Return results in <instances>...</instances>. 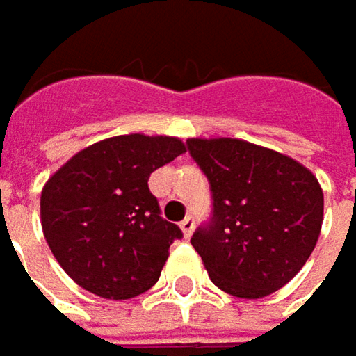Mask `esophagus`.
<instances>
[{"label": "esophagus", "instance_id": "1", "mask_svg": "<svg viewBox=\"0 0 356 356\" xmlns=\"http://www.w3.org/2000/svg\"><path fill=\"white\" fill-rule=\"evenodd\" d=\"M194 225H196V222H194V216H191V215L186 216V218L180 222V229H182L184 237H191L192 231H194Z\"/></svg>", "mask_w": 356, "mask_h": 356}]
</instances>
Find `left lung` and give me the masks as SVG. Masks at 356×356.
Returning <instances> with one entry per match:
<instances>
[{
    "label": "left lung",
    "mask_w": 356,
    "mask_h": 356,
    "mask_svg": "<svg viewBox=\"0 0 356 356\" xmlns=\"http://www.w3.org/2000/svg\"><path fill=\"white\" fill-rule=\"evenodd\" d=\"M211 184V218L192 235L213 284L237 298H264L308 261L322 227L316 176L296 160L249 141L188 140Z\"/></svg>",
    "instance_id": "1"
}]
</instances>
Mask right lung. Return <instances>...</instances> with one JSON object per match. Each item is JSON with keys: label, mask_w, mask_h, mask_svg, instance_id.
<instances>
[{"label": "right lung", "mask_w": 356, "mask_h": 356, "mask_svg": "<svg viewBox=\"0 0 356 356\" xmlns=\"http://www.w3.org/2000/svg\"><path fill=\"white\" fill-rule=\"evenodd\" d=\"M184 152L176 138L117 136L79 152L46 182L42 231L81 288L127 300L158 282L182 231L162 216L147 180Z\"/></svg>", "instance_id": "obj_1"}]
</instances>
